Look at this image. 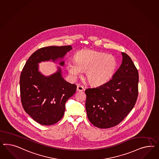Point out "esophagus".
<instances>
[{
	"label": "esophagus",
	"mask_w": 159,
	"mask_h": 159,
	"mask_svg": "<svg viewBox=\"0 0 159 159\" xmlns=\"http://www.w3.org/2000/svg\"><path fill=\"white\" fill-rule=\"evenodd\" d=\"M84 90V88L81 86H77V91H83Z\"/></svg>",
	"instance_id": "34e87169"
}]
</instances>
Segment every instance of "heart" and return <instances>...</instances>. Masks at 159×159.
<instances>
[{
  "label": "heart",
  "instance_id": "obj_1",
  "mask_svg": "<svg viewBox=\"0 0 159 159\" xmlns=\"http://www.w3.org/2000/svg\"><path fill=\"white\" fill-rule=\"evenodd\" d=\"M116 58L112 54L91 50L77 52L75 60L66 64L70 77L76 80L86 70V77L92 85H99L112 76L116 69Z\"/></svg>",
  "mask_w": 159,
  "mask_h": 159
}]
</instances>
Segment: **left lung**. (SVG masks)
<instances>
[{"label":"left lung","mask_w":159,"mask_h":159,"mask_svg":"<svg viewBox=\"0 0 159 159\" xmlns=\"http://www.w3.org/2000/svg\"><path fill=\"white\" fill-rule=\"evenodd\" d=\"M123 60L112 79L85 90L86 109L91 123L100 129L119 124L133 109L138 94L139 75L131 58L121 52Z\"/></svg>","instance_id":"obj_1"}]
</instances>
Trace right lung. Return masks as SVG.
<instances>
[{
	"instance_id": "add662e5",
	"label": "right lung",
	"mask_w": 159,
	"mask_h": 159,
	"mask_svg": "<svg viewBox=\"0 0 159 159\" xmlns=\"http://www.w3.org/2000/svg\"><path fill=\"white\" fill-rule=\"evenodd\" d=\"M72 49L71 46L43 47L34 52L22 69L20 85L24 109L40 125H50L64 116L65 103L76 91V85L66 82L62 76L60 66L56 73L44 76L39 70L41 62L59 61Z\"/></svg>"
}]
</instances>
